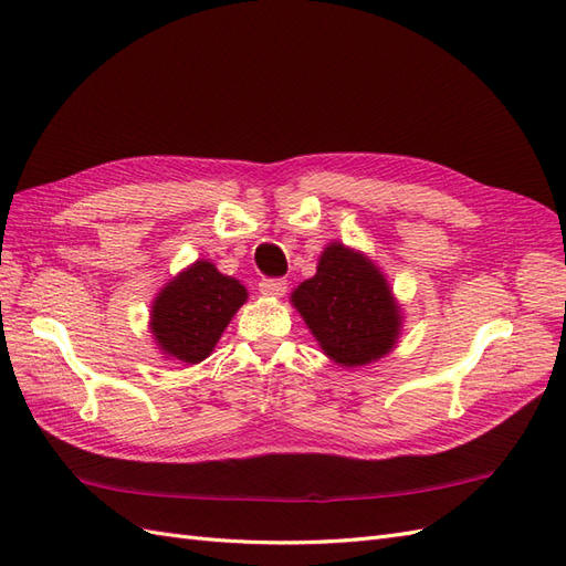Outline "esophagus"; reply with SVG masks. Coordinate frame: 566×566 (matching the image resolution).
I'll use <instances>...</instances> for the list:
<instances>
[{"instance_id": "1", "label": "esophagus", "mask_w": 566, "mask_h": 566, "mask_svg": "<svg viewBox=\"0 0 566 566\" xmlns=\"http://www.w3.org/2000/svg\"><path fill=\"white\" fill-rule=\"evenodd\" d=\"M285 290H287V281L283 279H264L260 283V293L264 297H283Z\"/></svg>"}]
</instances>
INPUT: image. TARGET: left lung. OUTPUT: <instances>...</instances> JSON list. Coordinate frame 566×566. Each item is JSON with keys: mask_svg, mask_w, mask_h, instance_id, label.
Listing matches in <instances>:
<instances>
[{"mask_svg": "<svg viewBox=\"0 0 566 566\" xmlns=\"http://www.w3.org/2000/svg\"><path fill=\"white\" fill-rule=\"evenodd\" d=\"M293 304L323 352L342 366H366L397 342L401 316L382 273L339 243L323 250L316 276L304 281Z\"/></svg>", "mask_w": 566, "mask_h": 566, "instance_id": "8db88e82", "label": "left lung"}]
</instances>
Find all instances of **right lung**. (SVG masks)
<instances>
[{
    "label": "right lung",
    "mask_w": 566,
    "mask_h": 566,
    "mask_svg": "<svg viewBox=\"0 0 566 566\" xmlns=\"http://www.w3.org/2000/svg\"><path fill=\"white\" fill-rule=\"evenodd\" d=\"M248 300L245 287L212 262H196L167 283L153 304L150 328L160 349L184 364H198Z\"/></svg>",
    "instance_id": "add662e5"
}]
</instances>
